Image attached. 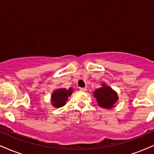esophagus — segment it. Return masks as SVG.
<instances>
[{
    "mask_svg": "<svg viewBox=\"0 0 154 154\" xmlns=\"http://www.w3.org/2000/svg\"><path fill=\"white\" fill-rule=\"evenodd\" d=\"M80 90L81 91H86V88H80Z\"/></svg>",
    "mask_w": 154,
    "mask_h": 154,
    "instance_id": "esophagus-1",
    "label": "esophagus"
}]
</instances>
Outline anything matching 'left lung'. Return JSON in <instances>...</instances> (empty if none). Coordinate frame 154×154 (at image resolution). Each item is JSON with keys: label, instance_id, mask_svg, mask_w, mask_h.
Returning <instances> with one entry per match:
<instances>
[{"label": "left lung", "instance_id": "obj_1", "mask_svg": "<svg viewBox=\"0 0 154 154\" xmlns=\"http://www.w3.org/2000/svg\"><path fill=\"white\" fill-rule=\"evenodd\" d=\"M101 85V87L93 92V96L96 98L97 103L100 107L105 109H111L118 101V94L105 83H103Z\"/></svg>", "mask_w": 154, "mask_h": 154}]
</instances>
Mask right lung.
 Returning <instances> with one entry per match:
<instances>
[{"label": "right lung", "mask_w": 154, "mask_h": 154, "mask_svg": "<svg viewBox=\"0 0 154 154\" xmlns=\"http://www.w3.org/2000/svg\"><path fill=\"white\" fill-rule=\"evenodd\" d=\"M73 89L72 87L68 89L65 88H60L53 91L51 95V105L55 108H61L66 104L68 97L73 92Z\"/></svg>", "instance_id": "add662e5"}]
</instances>
